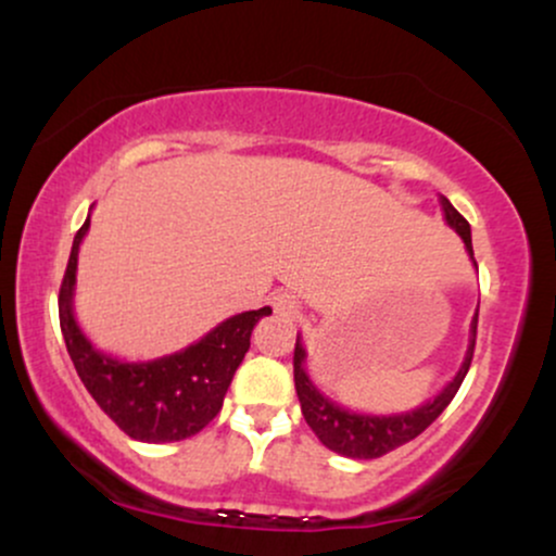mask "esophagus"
I'll return each mask as SVG.
<instances>
[{
  "instance_id": "obj_1",
  "label": "esophagus",
  "mask_w": 556,
  "mask_h": 556,
  "mask_svg": "<svg viewBox=\"0 0 556 556\" xmlns=\"http://www.w3.org/2000/svg\"><path fill=\"white\" fill-rule=\"evenodd\" d=\"M271 305L274 314L287 318V321H295L300 316V300L292 295V292H277V295L271 298Z\"/></svg>"
}]
</instances>
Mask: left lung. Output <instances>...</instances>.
<instances>
[{
	"mask_svg": "<svg viewBox=\"0 0 556 556\" xmlns=\"http://www.w3.org/2000/svg\"><path fill=\"white\" fill-rule=\"evenodd\" d=\"M442 208L446 225L460 235L468 253L473 256V242H470V225L468 219L452 206L450 201L442 195ZM476 327H478V314L473 318V337H470V348L465 353V361L457 371L455 379L446 384L437 397L426 402V405L416 407L410 413H400V416H361V413H350L344 407L334 405V402L324 397L321 392L314 387V381L305 374V350L300 344V337L295 342V355H292V368H295V392L300 400V410H303L305 424L314 429L318 442L329 446L331 452L344 457H353V460H374V457L387 455V452L397 450V446L407 444L410 439H416L418 433H424L429 426L444 413V407L450 405L452 397L460 389L465 374H468L470 361H473L476 350Z\"/></svg>",
	"mask_w": 556,
	"mask_h": 556,
	"instance_id": "left-lung-1",
	"label": "left lung"
}]
</instances>
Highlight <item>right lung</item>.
I'll list each match as a JSON object with an SVG mask.
<instances>
[{
	"instance_id": "add662e5",
	"label": "right lung",
	"mask_w": 556,
	"mask_h": 556,
	"mask_svg": "<svg viewBox=\"0 0 556 556\" xmlns=\"http://www.w3.org/2000/svg\"><path fill=\"white\" fill-rule=\"evenodd\" d=\"M88 225L91 216L75 235L60 287V327L75 371L96 405L130 439L159 444L193 437L222 410L229 381L251 348V331L271 308L264 305L227 318L190 348L149 363H123L104 355L83 337L73 316L78 248Z\"/></svg>"
}]
</instances>
